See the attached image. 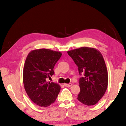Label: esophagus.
<instances>
[{
	"label": "esophagus",
	"mask_w": 126,
	"mask_h": 126,
	"mask_svg": "<svg viewBox=\"0 0 126 126\" xmlns=\"http://www.w3.org/2000/svg\"><path fill=\"white\" fill-rule=\"evenodd\" d=\"M72 83H69V84H64V85L65 87H70V86H72Z\"/></svg>",
	"instance_id": "esophagus-1"
}]
</instances>
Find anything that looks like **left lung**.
I'll list each match as a JSON object with an SVG mask.
<instances>
[{"mask_svg":"<svg viewBox=\"0 0 126 126\" xmlns=\"http://www.w3.org/2000/svg\"><path fill=\"white\" fill-rule=\"evenodd\" d=\"M78 67L80 92L77 99L82 104L93 106L104 96L108 83V72L101 53L93 47H81L68 51Z\"/></svg>","mask_w":126,"mask_h":126,"instance_id":"8db88e82","label":"left lung"}]
</instances>
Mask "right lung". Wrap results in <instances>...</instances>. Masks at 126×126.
<instances>
[{"label": "right lung", "instance_id": "1", "mask_svg": "<svg viewBox=\"0 0 126 126\" xmlns=\"http://www.w3.org/2000/svg\"><path fill=\"white\" fill-rule=\"evenodd\" d=\"M61 55L60 51L46 49L33 50L27 55L23 71L24 87L38 106L46 107L56 100L61 87L46 79L54 74L53 68Z\"/></svg>", "mask_w": 126, "mask_h": 126}]
</instances>
